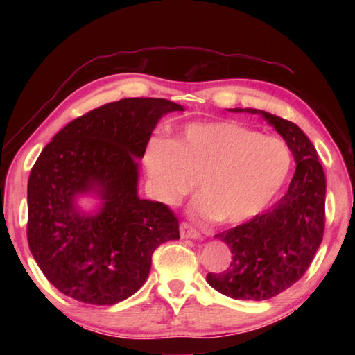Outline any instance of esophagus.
Listing matches in <instances>:
<instances>
[{"label": "esophagus", "mask_w": 355, "mask_h": 355, "mask_svg": "<svg viewBox=\"0 0 355 355\" xmlns=\"http://www.w3.org/2000/svg\"><path fill=\"white\" fill-rule=\"evenodd\" d=\"M180 233H182L183 238H192V239L200 238V233L197 232L194 227H191L188 222H182V225H180Z\"/></svg>", "instance_id": "obj_1"}]
</instances>
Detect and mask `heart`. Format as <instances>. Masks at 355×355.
<instances>
[{
    "mask_svg": "<svg viewBox=\"0 0 355 355\" xmlns=\"http://www.w3.org/2000/svg\"><path fill=\"white\" fill-rule=\"evenodd\" d=\"M293 158L284 141L236 122L189 125L175 142L155 137L146 166L155 194L173 205L199 182L191 211L236 225L263 213L284 188Z\"/></svg>",
    "mask_w": 355,
    "mask_h": 355,
    "instance_id": "b5f03b06",
    "label": "heart"
}]
</instances>
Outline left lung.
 I'll return each mask as SVG.
<instances>
[{"instance_id": "left-lung-1", "label": "left lung", "mask_w": 355, "mask_h": 355, "mask_svg": "<svg viewBox=\"0 0 355 355\" xmlns=\"http://www.w3.org/2000/svg\"><path fill=\"white\" fill-rule=\"evenodd\" d=\"M244 111L261 114L274 125L296 159V172L277 203L216 235L228 245L232 261L207 280L228 297L266 300L296 284L313 261L326 225V175L313 144L296 123L264 111Z\"/></svg>"}]
</instances>
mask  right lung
<instances>
[{
	"mask_svg": "<svg viewBox=\"0 0 355 355\" xmlns=\"http://www.w3.org/2000/svg\"><path fill=\"white\" fill-rule=\"evenodd\" d=\"M166 98H122L89 111L46 144L28 180V244L40 271L65 296L112 305L147 280L159 244L178 239V219L161 202L137 197V163ZM95 190L101 211L74 197Z\"/></svg>",
	"mask_w": 355,
	"mask_h": 355,
	"instance_id": "obj_1",
	"label": "right lung"
}]
</instances>
